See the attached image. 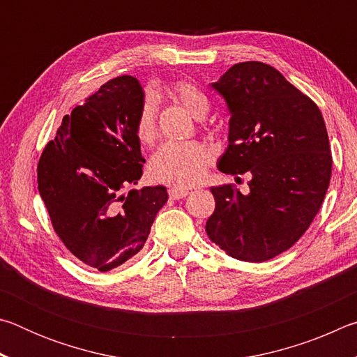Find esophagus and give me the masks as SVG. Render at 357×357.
<instances>
[{"instance_id":"obj_1","label":"esophagus","mask_w":357,"mask_h":357,"mask_svg":"<svg viewBox=\"0 0 357 357\" xmlns=\"http://www.w3.org/2000/svg\"><path fill=\"white\" fill-rule=\"evenodd\" d=\"M168 195H170L172 200H179V198H184V197L189 195V190L173 187V189H170V192H168Z\"/></svg>"}]
</instances>
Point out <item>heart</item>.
I'll return each mask as SVG.
<instances>
[{"label":"heart","mask_w":357,"mask_h":357,"mask_svg":"<svg viewBox=\"0 0 357 357\" xmlns=\"http://www.w3.org/2000/svg\"><path fill=\"white\" fill-rule=\"evenodd\" d=\"M170 94L181 105L185 107L193 118L202 119L209 110V100L195 84L179 82L170 88ZM137 140L144 146L153 144L157 135L155 107L146 99L138 112L135 121ZM211 151L206 144L198 142L167 143L149 160V176L155 183L174 185L179 189L197 185L206 176L211 164Z\"/></svg>","instance_id":"1"}]
</instances>
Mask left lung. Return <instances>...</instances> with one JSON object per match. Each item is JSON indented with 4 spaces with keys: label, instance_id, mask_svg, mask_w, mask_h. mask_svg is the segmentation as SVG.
I'll list each match as a JSON object with an SVG mask.
<instances>
[{
    "label": "left lung",
    "instance_id": "left-lung-1",
    "mask_svg": "<svg viewBox=\"0 0 357 357\" xmlns=\"http://www.w3.org/2000/svg\"><path fill=\"white\" fill-rule=\"evenodd\" d=\"M229 110L227 174L249 172L250 192L211 187L209 239L241 261L259 263L293 247L328 192L332 155L321 112L273 66L234 64L211 84Z\"/></svg>",
    "mask_w": 357,
    "mask_h": 357
}]
</instances>
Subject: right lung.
I'll use <instances>...</instances> for the list:
<instances>
[{
	"mask_svg": "<svg viewBox=\"0 0 357 357\" xmlns=\"http://www.w3.org/2000/svg\"><path fill=\"white\" fill-rule=\"evenodd\" d=\"M140 82L116 77L66 114L38 165L40 198L63 244L84 264L107 273L135 257L168 200L164 185L132 189L144 159L135 121Z\"/></svg>",
	"mask_w": 357,
	"mask_h": 357,
	"instance_id": "add662e5",
	"label": "right lung"
}]
</instances>
